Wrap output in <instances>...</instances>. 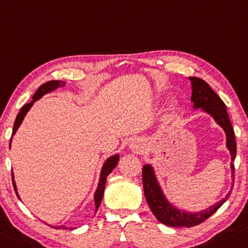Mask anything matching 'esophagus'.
<instances>
[{
    "label": "esophagus",
    "instance_id": "obj_1",
    "mask_svg": "<svg viewBox=\"0 0 248 248\" xmlns=\"http://www.w3.org/2000/svg\"><path fill=\"white\" fill-rule=\"evenodd\" d=\"M133 149H135L137 152H140V149H137V147H133Z\"/></svg>",
    "mask_w": 248,
    "mask_h": 248
}]
</instances>
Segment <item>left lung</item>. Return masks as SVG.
<instances>
[{"label":"left lung","instance_id":"8db88e82","mask_svg":"<svg viewBox=\"0 0 248 248\" xmlns=\"http://www.w3.org/2000/svg\"><path fill=\"white\" fill-rule=\"evenodd\" d=\"M188 78L192 84L191 101L193 102V108L194 109L202 108V111L210 113L214 121L224 129L226 133V146L230 150L231 158L233 161L236 155V143L234 131H233L232 124H231L229 115H227L226 105L204 79L198 78V77H188ZM231 169H232V176L234 178V165L233 164H231ZM143 187L147 204L155 218L161 224L171 227H192L202 224L226 202L231 194V192H229L224 199L210 206L207 210L200 211L197 213H188L186 211H182L170 204L168 199L165 198L157 182L154 169L149 164L143 168Z\"/></svg>","mask_w":248,"mask_h":248}]
</instances>
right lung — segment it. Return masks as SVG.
<instances>
[{
  "mask_svg": "<svg viewBox=\"0 0 248 248\" xmlns=\"http://www.w3.org/2000/svg\"><path fill=\"white\" fill-rule=\"evenodd\" d=\"M64 85H65V82H63V80H49V82L44 83L43 85H41V87L37 89V91H36L34 96H32V101L30 103H28V104H26V105H23V108H22L21 111L18 112L17 117H16L15 123H14L13 135H15L16 130L18 129V126L22 123V121H23L24 116L27 115L28 111H29L30 108L32 107L34 102L37 101V99H40L41 97L44 96L46 93H51V91L56 90L57 88L64 87ZM10 143H12V139H10ZM9 146H10V144H9ZM118 160H119V155H112V157H110L109 159H107V161L104 163V165H103L98 186H97V190H96V192H94V205H96V212H97V210H98L99 205H101V202H102V198H103V193H104V188H105V183H107V177L109 176V174L111 173V171H112V170L116 168ZM12 178H13L14 190H15L16 194H17V197H18L17 188H16V184H15V180H14L13 172H12ZM18 198H19V197H18ZM51 227H54V229H58V230H60V229H66V227L63 226V225H62V226H51Z\"/></svg>",
  "mask_w": 248,
  "mask_h": 248,
  "instance_id": "add662e5",
  "label": "right lung"
}]
</instances>
